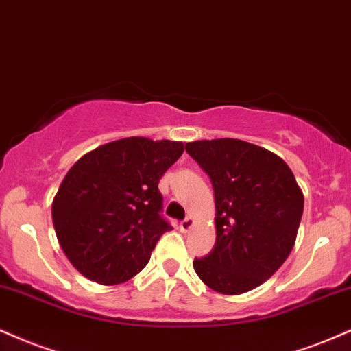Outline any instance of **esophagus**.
Here are the masks:
<instances>
[{
    "label": "esophagus",
    "mask_w": 351,
    "mask_h": 351,
    "mask_svg": "<svg viewBox=\"0 0 351 351\" xmlns=\"http://www.w3.org/2000/svg\"><path fill=\"white\" fill-rule=\"evenodd\" d=\"M192 226H193V220H192L191 217L184 218V220L180 221V223H179V228H180V232H184V233H185V232H189V230H191Z\"/></svg>",
    "instance_id": "esophagus-1"
}]
</instances>
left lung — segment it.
<instances>
[{"label":"left lung","instance_id":"left-lung-1","mask_svg":"<svg viewBox=\"0 0 351 351\" xmlns=\"http://www.w3.org/2000/svg\"><path fill=\"white\" fill-rule=\"evenodd\" d=\"M215 193L217 240L193 269L210 289L243 294L273 276L289 256L304 212L295 177L274 152L241 139L185 144Z\"/></svg>","mask_w":351,"mask_h":351}]
</instances>
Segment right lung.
Instances as JSON below:
<instances>
[{"mask_svg":"<svg viewBox=\"0 0 351 351\" xmlns=\"http://www.w3.org/2000/svg\"><path fill=\"white\" fill-rule=\"evenodd\" d=\"M182 152V143L125 138L73 164L52 202V221L65 256L85 278L113 286L147 265L172 230L159 179Z\"/></svg>","mask_w":351,"mask_h":351,"instance_id":"add662e5","label":"right lung"}]
</instances>
